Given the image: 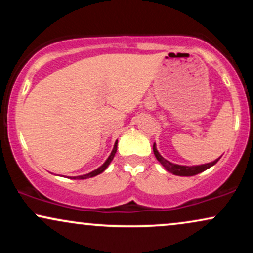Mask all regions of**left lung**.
<instances>
[{
    "instance_id": "obj_1",
    "label": "left lung",
    "mask_w": 253,
    "mask_h": 253,
    "mask_svg": "<svg viewBox=\"0 0 253 253\" xmlns=\"http://www.w3.org/2000/svg\"><path fill=\"white\" fill-rule=\"evenodd\" d=\"M153 153H155L157 161H158L159 163L163 165V167L168 171H170L171 173H173V175H176V176H194V175H197V173L203 172L205 170L210 169L211 167H213V165L216 164L217 161H219V158H217L214 162H211V163H208V164L195 165V167H184V165L173 164V163H171V162L167 161L165 158H163V157L159 155L158 151H157L156 144H153Z\"/></svg>"
}]
</instances>
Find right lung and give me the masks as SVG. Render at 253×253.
I'll use <instances>...</instances> for the list:
<instances>
[{
	"label": "right lung",
	"instance_id": "obj_1",
	"mask_svg": "<svg viewBox=\"0 0 253 253\" xmlns=\"http://www.w3.org/2000/svg\"><path fill=\"white\" fill-rule=\"evenodd\" d=\"M117 149H118V141H117V143H115V145H114V149H113L112 153H110V156L108 157V159H107V161L104 162V164L102 165V167H100V168H98V169H96L95 171H92V172L86 173V175H83V176H77V177H72V178H75V179H76V178H77V179H85V178H90V177H94V176L98 175V173L103 172V171L107 169V167H108V165L110 164V162L113 161V158H114L115 153H117Z\"/></svg>",
	"mask_w": 253,
	"mask_h": 253
}]
</instances>
